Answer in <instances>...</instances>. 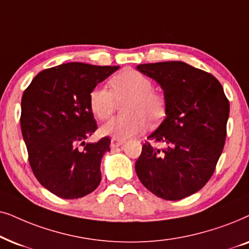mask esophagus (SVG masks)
Returning a JSON list of instances; mask_svg holds the SVG:
<instances>
[{"mask_svg":"<svg viewBox=\"0 0 249 249\" xmlns=\"http://www.w3.org/2000/svg\"><path fill=\"white\" fill-rule=\"evenodd\" d=\"M124 142H125L124 140H118V139L112 138L111 141H110V147H111V149H115V148L119 147V145H122L123 143H124Z\"/></svg>","mask_w":249,"mask_h":249,"instance_id":"34e87169","label":"esophagus"}]
</instances>
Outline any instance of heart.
<instances>
[{
  "instance_id": "1",
  "label": "heart",
  "mask_w": 249,
  "mask_h": 249,
  "mask_svg": "<svg viewBox=\"0 0 249 249\" xmlns=\"http://www.w3.org/2000/svg\"><path fill=\"white\" fill-rule=\"evenodd\" d=\"M110 91L94 88L89 95V105L94 116L108 119L118 107L125 115L110 119L101 127L104 134L118 140L134 137L147 127V122L156 125L166 115V98L152 90V82L134 69H125L109 79Z\"/></svg>"
}]
</instances>
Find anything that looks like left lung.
<instances>
[{"label":"left lung","instance_id":"1","mask_svg":"<svg viewBox=\"0 0 249 249\" xmlns=\"http://www.w3.org/2000/svg\"><path fill=\"white\" fill-rule=\"evenodd\" d=\"M137 68L163 88L166 117L142 145L135 171L156 196L180 200L200 190L213 175L227 138L230 104L213 75L185 62ZM155 143L167 148L158 149Z\"/></svg>","mask_w":249,"mask_h":249}]
</instances>
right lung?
<instances>
[{"instance_id": "right-lung-1", "label": "right lung", "mask_w": 249, "mask_h": 249, "mask_svg": "<svg viewBox=\"0 0 249 249\" xmlns=\"http://www.w3.org/2000/svg\"><path fill=\"white\" fill-rule=\"evenodd\" d=\"M118 68L62 64L38 72L24 91L20 126L29 165L39 183L55 196L76 199L100 183L101 158L110 150V138L84 142L98 128L89 95Z\"/></svg>"}]
</instances>
